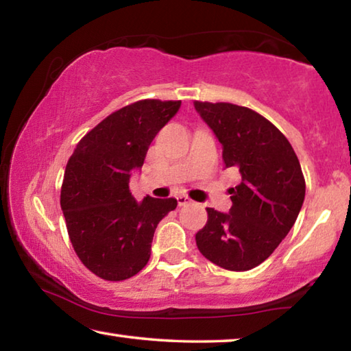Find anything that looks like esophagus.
<instances>
[{"label": "esophagus", "instance_id": "34e87169", "mask_svg": "<svg viewBox=\"0 0 351 351\" xmlns=\"http://www.w3.org/2000/svg\"><path fill=\"white\" fill-rule=\"evenodd\" d=\"M176 199H178V204H180V206H184V204H189V203H190V201H192V199H190V198L187 197V195H178V197H176Z\"/></svg>", "mask_w": 351, "mask_h": 351}]
</instances>
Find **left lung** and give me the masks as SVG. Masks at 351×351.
Instances as JSON below:
<instances>
[{"mask_svg":"<svg viewBox=\"0 0 351 351\" xmlns=\"http://www.w3.org/2000/svg\"><path fill=\"white\" fill-rule=\"evenodd\" d=\"M195 108L223 144L226 169L240 173L229 189V213L207 207L195 235L199 252L229 271H247L269 257L295 223L305 178L294 148L268 119L246 106L199 102Z\"/></svg>","mask_w":351,"mask_h":351,"instance_id":"1","label":"left lung"}]
</instances>
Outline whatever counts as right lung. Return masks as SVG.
I'll list each match as a JSON object with an SVG mask.
<instances>
[{"mask_svg":"<svg viewBox=\"0 0 351 351\" xmlns=\"http://www.w3.org/2000/svg\"><path fill=\"white\" fill-rule=\"evenodd\" d=\"M181 100L144 99L111 112L75 145L64 169L60 206L73 247L93 274L110 282L133 277L150 258L158 223L176 209L175 198L130 192L154 136Z\"/></svg>","mask_w":351,"mask_h":351,"instance_id":"add662e5","label":"right lung"}]
</instances>
